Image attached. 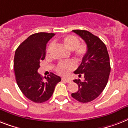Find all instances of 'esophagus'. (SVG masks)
<instances>
[{
    "mask_svg": "<svg viewBox=\"0 0 128 128\" xmlns=\"http://www.w3.org/2000/svg\"><path fill=\"white\" fill-rule=\"evenodd\" d=\"M62 80L67 82H68V83H69V82H71V80H70V78H65V77H63V78H62Z\"/></svg>",
    "mask_w": 128,
    "mask_h": 128,
    "instance_id": "esophagus-1",
    "label": "esophagus"
}]
</instances>
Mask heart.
<instances>
[{
  "label": "heart",
  "mask_w": 128,
  "mask_h": 128,
  "mask_svg": "<svg viewBox=\"0 0 128 128\" xmlns=\"http://www.w3.org/2000/svg\"><path fill=\"white\" fill-rule=\"evenodd\" d=\"M61 42L66 48L69 50H72L75 57L78 59L84 58L87 53V46L85 44L79 43L78 38L73 35L65 36L61 39ZM54 46V43H51L47 50V53L49 54ZM76 63L74 60L70 59L68 61H63L58 63L56 66V70L61 74H66L74 69Z\"/></svg>",
  "instance_id": "heart-1"
}]
</instances>
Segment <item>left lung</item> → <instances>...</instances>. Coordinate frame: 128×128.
Returning <instances> with one entry per match:
<instances>
[{
    "label": "left lung",
    "mask_w": 128,
    "mask_h": 128,
    "mask_svg": "<svg viewBox=\"0 0 128 128\" xmlns=\"http://www.w3.org/2000/svg\"><path fill=\"white\" fill-rule=\"evenodd\" d=\"M73 32L83 40L87 46V53L79 67L74 72L84 76V80L74 79L78 86L77 92L71 94L73 98L82 103L94 100L104 90L110 72V58L106 45L98 37L86 30H74Z\"/></svg>",
    "instance_id": "left-lung-1"
}]
</instances>
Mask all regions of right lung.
<instances>
[{
    "instance_id": "obj_1",
    "label": "right lung",
    "mask_w": 128,
    "mask_h": 128,
    "mask_svg": "<svg viewBox=\"0 0 128 128\" xmlns=\"http://www.w3.org/2000/svg\"><path fill=\"white\" fill-rule=\"evenodd\" d=\"M53 33L40 32L30 36L16 49L14 67L16 82L24 95L36 103L48 100L54 93L60 76L51 73L46 80L38 72L40 61L46 58L48 41Z\"/></svg>"
}]
</instances>
